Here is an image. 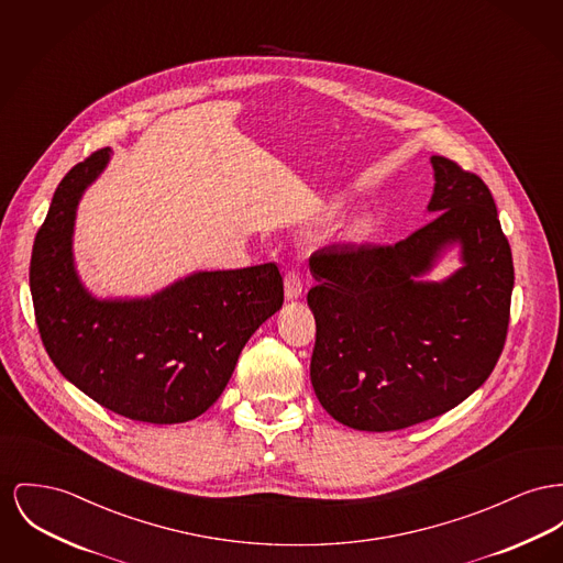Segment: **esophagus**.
I'll return each mask as SVG.
<instances>
[{
	"label": "esophagus",
	"mask_w": 563,
	"mask_h": 563,
	"mask_svg": "<svg viewBox=\"0 0 563 563\" xmlns=\"http://www.w3.org/2000/svg\"><path fill=\"white\" fill-rule=\"evenodd\" d=\"M303 291V280L299 276L298 269H287L285 274V296L289 299L301 298Z\"/></svg>",
	"instance_id": "34e87169"
}]
</instances>
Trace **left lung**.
<instances>
[{"label":"left lung","instance_id":"left-lung-1","mask_svg":"<svg viewBox=\"0 0 563 563\" xmlns=\"http://www.w3.org/2000/svg\"><path fill=\"white\" fill-rule=\"evenodd\" d=\"M430 223L387 246L333 244L310 255L317 321L310 380L335 421L396 431L472 396L494 372L510 321L512 253L481 176L433 155ZM463 267L442 284L413 278L449 243Z\"/></svg>","mask_w":563,"mask_h":563}]
</instances>
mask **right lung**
Returning a JSON list of instances; mask_svg holds the SVG:
<instances>
[{"mask_svg": "<svg viewBox=\"0 0 563 563\" xmlns=\"http://www.w3.org/2000/svg\"><path fill=\"white\" fill-rule=\"evenodd\" d=\"M110 159L101 148L59 183L37 230L30 287L42 344L71 385L144 423H185L232 378L255 330L280 310L276 264L191 274L144 299L93 298L74 269L76 206Z\"/></svg>", "mask_w": 563, "mask_h": 563, "instance_id": "add662e5", "label": "right lung"}]
</instances>
